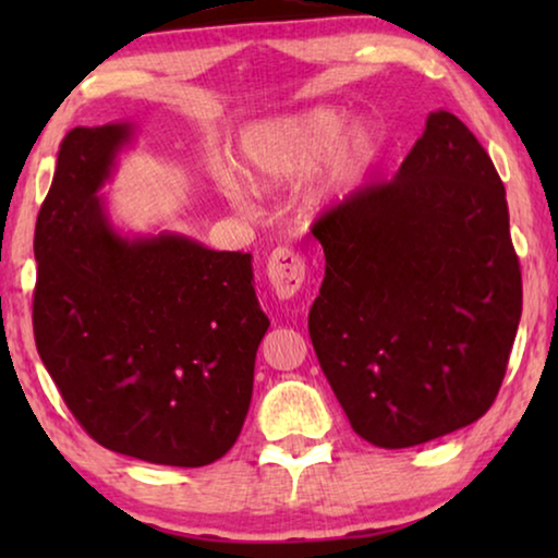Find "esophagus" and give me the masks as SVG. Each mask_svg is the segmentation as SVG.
<instances>
[{
    "label": "esophagus",
    "mask_w": 558,
    "mask_h": 558,
    "mask_svg": "<svg viewBox=\"0 0 558 558\" xmlns=\"http://www.w3.org/2000/svg\"><path fill=\"white\" fill-rule=\"evenodd\" d=\"M266 277H269L274 292H277L281 300H289L300 292L304 284V277H307V262H304L302 254H296L294 248H274L269 256V264H266Z\"/></svg>",
    "instance_id": "obj_1"
}]
</instances>
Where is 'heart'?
I'll return each mask as SVG.
<instances>
[{
    "label": "heart",
    "instance_id": "heart-1",
    "mask_svg": "<svg viewBox=\"0 0 558 558\" xmlns=\"http://www.w3.org/2000/svg\"><path fill=\"white\" fill-rule=\"evenodd\" d=\"M348 124V111L332 109V106H315V109H304L300 113L258 121L241 134L239 155L243 170L256 185H277V182L300 178L310 172L327 151H332L333 144L345 134ZM376 149L378 140L368 126L350 132L335 150L330 170H327L323 185L317 187L315 201L332 193L340 182L361 170L376 155ZM216 174L228 195H241L243 185L233 167L218 165Z\"/></svg>",
    "mask_w": 558,
    "mask_h": 558
}]
</instances>
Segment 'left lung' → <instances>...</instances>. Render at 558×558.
<instances>
[{
    "label": "left lung",
    "instance_id": "8db88e82",
    "mask_svg": "<svg viewBox=\"0 0 558 558\" xmlns=\"http://www.w3.org/2000/svg\"><path fill=\"white\" fill-rule=\"evenodd\" d=\"M310 338L355 434L384 449L477 422L523 310L506 187L454 113L434 111L388 182L327 208Z\"/></svg>",
    "mask_w": 558,
    "mask_h": 558
}]
</instances>
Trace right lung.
<instances>
[{
	"instance_id": "right-lung-1",
	"label": "right lung",
	"mask_w": 558,
	"mask_h": 558,
	"mask_svg": "<svg viewBox=\"0 0 558 558\" xmlns=\"http://www.w3.org/2000/svg\"><path fill=\"white\" fill-rule=\"evenodd\" d=\"M129 140V124H104L60 142L35 226V345L90 439L144 462L203 468L239 439L269 317L251 254L113 231L96 193Z\"/></svg>"
}]
</instances>
